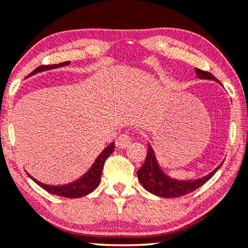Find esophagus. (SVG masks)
Instances as JSON below:
<instances>
[{"mask_svg":"<svg viewBox=\"0 0 248 248\" xmlns=\"http://www.w3.org/2000/svg\"><path fill=\"white\" fill-rule=\"evenodd\" d=\"M130 143H131L130 136L126 133L121 134L117 139V140H115V144H117L119 149H126L127 146H129Z\"/></svg>","mask_w":248,"mask_h":248,"instance_id":"esophagus-1","label":"esophagus"}]
</instances>
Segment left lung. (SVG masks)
<instances>
[{
  "mask_svg": "<svg viewBox=\"0 0 248 248\" xmlns=\"http://www.w3.org/2000/svg\"><path fill=\"white\" fill-rule=\"evenodd\" d=\"M196 74L202 80H213L215 82L220 83V81L209 72L196 68ZM222 164L214 169L212 173L202 178L189 181L175 180V178L169 177L167 174L164 173V170L160 168L158 161H156L152 146L149 144L146 159L142 167L137 170V177H139L144 189L149 191V192L155 194L158 197H162V198H177V197L186 196L187 193L193 192L194 190H197L202 184H205L208 180H211L213 175L217 171V169L221 167Z\"/></svg>",
  "mask_w": 248,
  "mask_h": 248,
  "instance_id": "1",
  "label": "left lung"
}]
</instances>
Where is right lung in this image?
I'll use <instances>...</instances> for the list:
<instances>
[{
    "instance_id": "obj_1",
    "label": "right lung",
    "mask_w": 248,
    "mask_h": 248,
    "mask_svg": "<svg viewBox=\"0 0 248 248\" xmlns=\"http://www.w3.org/2000/svg\"><path fill=\"white\" fill-rule=\"evenodd\" d=\"M70 64V62H61V64L56 65H42V66H39L36 70H34L31 75L39 73V72L48 71L51 70V68H57L61 66H66V65ZM114 151V143H111L109 145L104 149L101 155L97 156V159L93 162L92 167L89 168V170L87 171L83 176H81L79 180L72 182L70 184H66V186H48V184H43L35 180L33 176H31L30 174L27 173L28 176H30L32 180L35 182L37 186H40L42 189H45L48 192L56 194V196L65 197V198H80V197L87 196L90 192H93V190L98 186L99 182H101V176H102V170L103 167H104V162L106 159L108 158L111 153Z\"/></svg>"
}]
</instances>
